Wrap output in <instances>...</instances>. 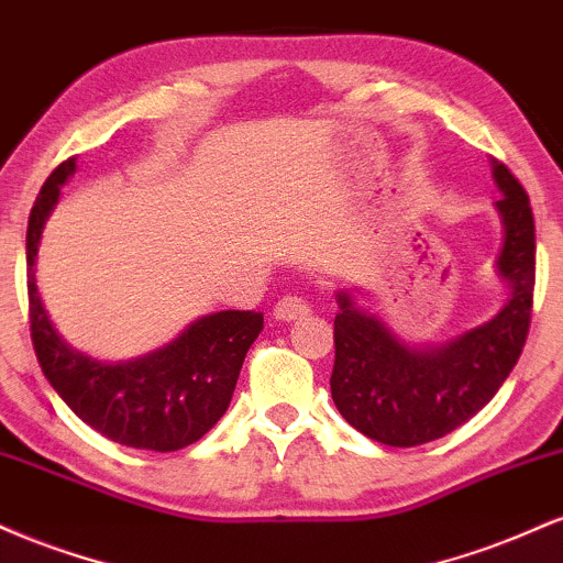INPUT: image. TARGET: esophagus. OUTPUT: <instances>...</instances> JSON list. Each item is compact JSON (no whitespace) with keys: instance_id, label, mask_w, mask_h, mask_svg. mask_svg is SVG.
Returning <instances> with one entry per match:
<instances>
[{"instance_id":"esophagus-1","label":"esophagus","mask_w":563,"mask_h":563,"mask_svg":"<svg viewBox=\"0 0 563 563\" xmlns=\"http://www.w3.org/2000/svg\"><path fill=\"white\" fill-rule=\"evenodd\" d=\"M309 312V307H307V301L303 299H299V296H283L280 301L275 303V309H273V314L277 320H299V318H303V314Z\"/></svg>"}]
</instances>
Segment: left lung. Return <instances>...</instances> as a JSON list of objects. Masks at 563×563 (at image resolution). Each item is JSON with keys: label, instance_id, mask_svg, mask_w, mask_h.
I'll use <instances>...</instances> for the list:
<instances>
[{"label": "left lung", "instance_id": "left-lung-1", "mask_svg": "<svg viewBox=\"0 0 563 563\" xmlns=\"http://www.w3.org/2000/svg\"><path fill=\"white\" fill-rule=\"evenodd\" d=\"M493 179L503 192L497 277L508 286L500 312L484 325L434 346L407 344L349 290L335 294L333 402L349 426L389 448H416L450 434L495 397L519 363L534 294V219L525 187L500 161Z\"/></svg>", "mask_w": 563, "mask_h": 563}]
</instances>
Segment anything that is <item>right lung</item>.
<instances>
[{
	"instance_id": "right-lung-1",
	"label": "right lung",
	"mask_w": 563,
	"mask_h": 563,
	"mask_svg": "<svg viewBox=\"0 0 563 563\" xmlns=\"http://www.w3.org/2000/svg\"><path fill=\"white\" fill-rule=\"evenodd\" d=\"M76 172L63 161L38 190L25 232L31 339L49 386L84 423L134 450L174 452L198 442L230 407L245 352L264 328L262 312L206 314L177 339L126 363H102L57 333L36 288V254L60 187Z\"/></svg>"
}]
</instances>
